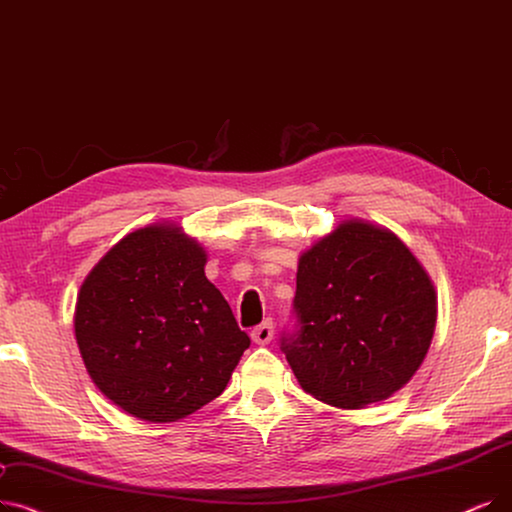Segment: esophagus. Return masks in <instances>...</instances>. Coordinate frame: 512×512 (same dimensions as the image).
Segmentation results:
<instances>
[{"label":"esophagus","mask_w":512,"mask_h":512,"mask_svg":"<svg viewBox=\"0 0 512 512\" xmlns=\"http://www.w3.org/2000/svg\"><path fill=\"white\" fill-rule=\"evenodd\" d=\"M272 337H274V322H272V320H265V322H261L259 326H255V328L251 330V339H253L257 345L270 343Z\"/></svg>","instance_id":"34e87169"}]
</instances>
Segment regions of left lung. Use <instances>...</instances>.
<instances>
[{"label":"left lung","instance_id":"1","mask_svg":"<svg viewBox=\"0 0 512 512\" xmlns=\"http://www.w3.org/2000/svg\"><path fill=\"white\" fill-rule=\"evenodd\" d=\"M293 314L280 349L299 385L324 404L364 408L425 360L437 299L402 240L349 219L299 257Z\"/></svg>","mask_w":512,"mask_h":512}]
</instances>
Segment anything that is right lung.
<instances>
[{
    "mask_svg": "<svg viewBox=\"0 0 512 512\" xmlns=\"http://www.w3.org/2000/svg\"><path fill=\"white\" fill-rule=\"evenodd\" d=\"M180 228L127 234L81 284L75 337L98 389L131 416L175 422L226 389L251 339Z\"/></svg>",
    "mask_w": 512,
    "mask_h": 512,
    "instance_id": "obj_1",
    "label": "right lung"
}]
</instances>
